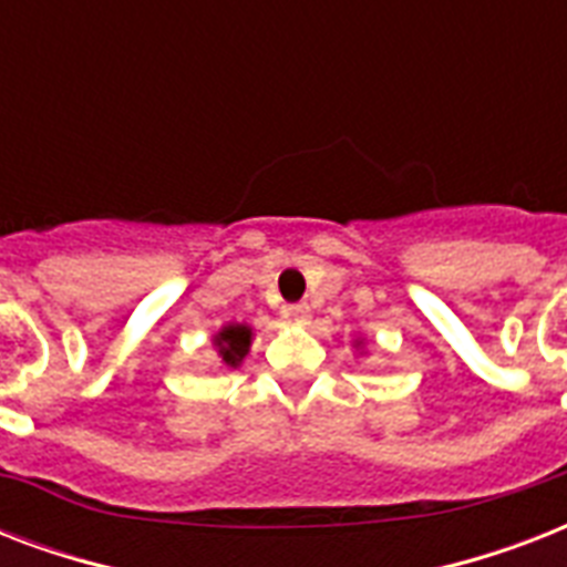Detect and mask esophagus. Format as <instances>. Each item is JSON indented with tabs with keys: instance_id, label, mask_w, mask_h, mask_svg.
<instances>
[{
	"instance_id": "esophagus-1",
	"label": "esophagus",
	"mask_w": 567,
	"mask_h": 567,
	"mask_svg": "<svg viewBox=\"0 0 567 567\" xmlns=\"http://www.w3.org/2000/svg\"><path fill=\"white\" fill-rule=\"evenodd\" d=\"M288 318L293 320V323H300V327H306L311 318V309L306 306V302H297V306H288Z\"/></svg>"
}]
</instances>
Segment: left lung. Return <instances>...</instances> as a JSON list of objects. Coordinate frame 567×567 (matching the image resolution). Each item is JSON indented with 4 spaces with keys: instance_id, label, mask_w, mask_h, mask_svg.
<instances>
[{
    "instance_id": "obj_1",
    "label": "left lung",
    "mask_w": 567,
    "mask_h": 567,
    "mask_svg": "<svg viewBox=\"0 0 567 567\" xmlns=\"http://www.w3.org/2000/svg\"><path fill=\"white\" fill-rule=\"evenodd\" d=\"M355 350H359V353H364V341H362V338L355 341Z\"/></svg>"
}]
</instances>
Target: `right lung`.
Listing matches in <instances>:
<instances>
[{"mask_svg": "<svg viewBox=\"0 0 567 567\" xmlns=\"http://www.w3.org/2000/svg\"><path fill=\"white\" fill-rule=\"evenodd\" d=\"M252 338H256V332H252V327H247V323H226V327L217 329L212 338V344L223 368H229V371L240 368L244 359H247L249 347H252Z\"/></svg>", "mask_w": 567, "mask_h": 567, "instance_id": "right-lung-1", "label": "right lung"}]
</instances>
